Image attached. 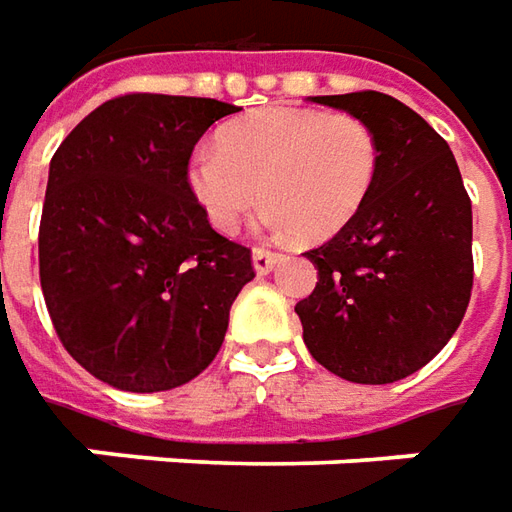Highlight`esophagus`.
<instances>
[{"instance_id":"esophagus-1","label":"esophagus","mask_w":512,"mask_h":512,"mask_svg":"<svg viewBox=\"0 0 512 512\" xmlns=\"http://www.w3.org/2000/svg\"><path fill=\"white\" fill-rule=\"evenodd\" d=\"M280 257L277 252H271V249H255L252 252V266H255L257 274H268L271 268L280 263Z\"/></svg>"}]
</instances>
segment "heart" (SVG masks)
<instances>
[{"mask_svg":"<svg viewBox=\"0 0 512 512\" xmlns=\"http://www.w3.org/2000/svg\"><path fill=\"white\" fill-rule=\"evenodd\" d=\"M380 144L366 121L310 107H268L219 132V149H196L185 182L224 235L260 202L263 227L316 241L338 232L366 202Z\"/></svg>","mask_w":512,"mask_h":512,"instance_id":"heart-1","label":"heart"}]
</instances>
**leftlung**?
I'll return each mask as SVG.
<instances>
[{"label":"left lung","instance_id":"8db88e82","mask_svg":"<svg viewBox=\"0 0 512 512\" xmlns=\"http://www.w3.org/2000/svg\"><path fill=\"white\" fill-rule=\"evenodd\" d=\"M366 121L380 166L352 219L305 252L318 268L296 305L316 363L385 385L427 366L466 316L474 282L471 202L449 144L416 110L377 91L310 96Z\"/></svg>","mask_w":512,"mask_h":512}]
</instances>
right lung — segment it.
<instances>
[{
    "mask_svg": "<svg viewBox=\"0 0 512 512\" xmlns=\"http://www.w3.org/2000/svg\"><path fill=\"white\" fill-rule=\"evenodd\" d=\"M241 107L127 94L99 105L49 163L38 266L57 338L119 391H171L219 355L255 277L185 182L196 141Z\"/></svg>",
    "mask_w": 512,
    "mask_h": 512,
    "instance_id": "right-lung-1",
    "label": "right lung"
}]
</instances>
